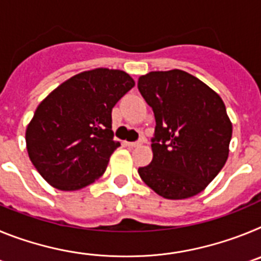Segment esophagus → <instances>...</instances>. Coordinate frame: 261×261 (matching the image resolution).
Listing matches in <instances>:
<instances>
[{
  "label": "esophagus",
  "instance_id": "obj_1",
  "mask_svg": "<svg viewBox=\"0 0 261 261\" xmlns=\"http://www.w3.org/2000/svg\"><path fill=\"white\" fill-rule=\"evenodd\" d=\"M125 145L128 147H137V146H141L142 141H137V142H125Z\"/></svg>",
  "mask_w": 261,
  "mask_h": 261
}]
</instances>
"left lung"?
I'll return each instance as SVG.
<instances>
[{
	"instance_id": "8db88e82",
	"label": "left lung",
	"mask_w": 261,
	"mask_h": 261,
	"mask_svg": "<svg viewBox=\"0 0 261 261\" xmlns=\"http://www.w3.org/2000/svg\"><path fill=\"white\" fill-rule=\"evenodd\" d=\"M153 108V159L138 168L142 181L168 200L199 195L229 156L232 124L221 96L195 75L172 69L138 78Z\"/></svg>"
}]
</instances>
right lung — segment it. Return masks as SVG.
I'll return each mask as SVG.
<instances>
[{
  "label": "right lung",
  "mask_w": 261,
  "mask_h": 261,
  "mask_svg": "<svg viewBox=\"0 0 261 261\" xmlns=\"http://www.w3.org/2000/svg\"><path fill=\"white\" fill-rule=\"evenodd\" d=\"M135 86L128 73L96 68L73 75L45 96L26 129L32 165L48 184L78 191L105 174L114 141V106Z\"/></svg>",
  "instance_id": "right-lung-1"
}]
</instances>
